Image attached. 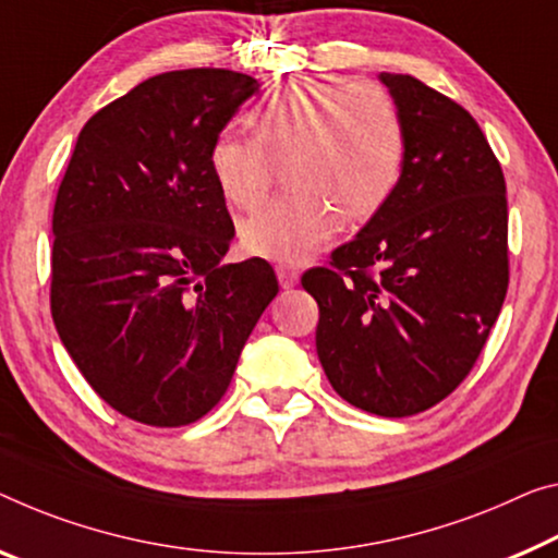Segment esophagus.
<instances>
[{"instance_id":"obj_1","label":"esophagus","mask_w":558,"mask_h":558,"mask_svg":"<svg viewBox=\"0 0 558 558\" xmlns=\"http://www.w3.org/2000/svg\"><path fill=\"white\" fill-rule=\"evenodd\" d=\"M277 277H279V284L289 289V287H296L299 281V271L294 267H287V264H279L277 267Z\"/></svg>"}]
</instances>
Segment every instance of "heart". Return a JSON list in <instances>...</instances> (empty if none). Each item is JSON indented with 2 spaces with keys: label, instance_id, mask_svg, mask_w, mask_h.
<instances>
[{
  "label": "heart",
  "instance_id": "b5f03b06",
  "mask_svg": "<svg viewBox=\"0 0 558 558\" xmlns=\"http://www.w3.org/2000/svg\"><path fill=\"white\" fill-rule=\"evenodd\" d=\"M254 136L219 132L209 171L225 202L252 209L264 199L274 165H284L287 196L242 221L244 250L262 259L302 264L341 227L374 217L397 190L407 157L401 111L374 82H296L254 111Z\"/></svg>",
  "mask_w": 558,
  "mask_h": 558
}]
</instances>
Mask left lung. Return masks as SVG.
Returning <instances> with one entry per match:
<instances>
[{"mask_svg": "<svg viewBox=\"0 0 558 558\" xmlns=\"http://www.w3.org/2000/svg\"><path fill=\"white\" fill-rule=\"evenodd\" d=\"M407 134L391 199L302 284L316 354L341 399L376 416L432 409L466 379L509 287L501 165L476 119L409 74L381 72Z\"/></svg>", "mask_w": 558, "mask_h": 558, "instance_id": "left-lung-1", "label": "left lung"}]
</instances>
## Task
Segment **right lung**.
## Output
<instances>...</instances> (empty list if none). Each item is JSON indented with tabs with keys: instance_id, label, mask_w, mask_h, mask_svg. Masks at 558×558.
<instances>
[{
	"instance_id": "1",
	"label": "right lung",
	"mask_w": 558,
	"mask_h": 558,
	"mask_svg": "<svg viewBox=\"0 0 558 558\" xmlns=\"http://www.w3.org/2000/svg\"><path fill=\"white\" fill-rule=\"evenodd\" d=\"M259 82L231 70L151 76L76 140L51 231V319L119 414L184 426L219 404L277 296L264 259L221 264L234 225L209 147Z\"/></svg>"
}]
</instances>
